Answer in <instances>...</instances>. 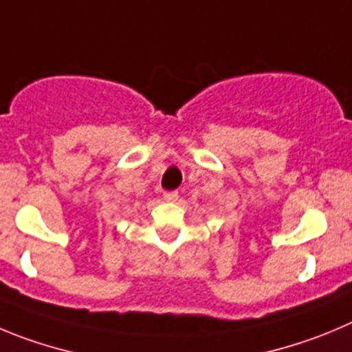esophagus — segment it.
Segmentation results:
<instances>
[{
	"mask_svg": "<svg viewBox=\"0 0 352 352\" xmlns=\"http://www.w3.org/2000/svg\"><path fill=\"white\" fill-rule=\"evenodd\" d=\"M163 198H165L166 201H177V199H179V192H177V191H166L165 195H163Z\"/></svg>",
	"mask_w": 352,
	"mask_h": 352,
	"instance_id": "obj_1",
	"label": "esophagus"
}]
</instances>
